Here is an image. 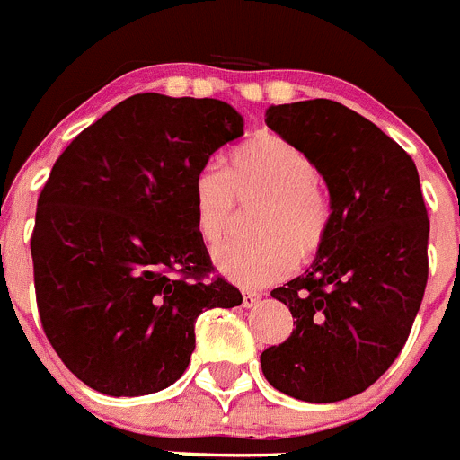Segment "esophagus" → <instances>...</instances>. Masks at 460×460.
Wrapping results in <instances>:
<instances>
[{"label":"esophagus","instance_id":"obj_1","mask_svg":"<svg viewBox=\"0 0 460 460\" xmlns=\"http://www.w3.org/2000/svg\"><path fill=\"white\" fill-rule=\"evenodd\" d=\"M243 306L245 308H252L254 304L259 302V299H261V293H257V290H243Z\"/></svg>","mask_w":460,"mask_h":460}]
</instances>
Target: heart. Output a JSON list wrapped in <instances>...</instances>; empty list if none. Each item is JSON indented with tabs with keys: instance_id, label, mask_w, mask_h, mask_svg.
<instances>
[{
	"instance_id": "obj_1",
	"label": "heart",
	"mask_w": 460,
	"mask_h": 460,
	"mask_svg": "<svg viewBox=\"0 0 460 460\" xmlns=\"http://www.w3.org/2000/svg\"><path fill=\"white\" fill-rule=\"evenodd\" d=\"M236 201L259 206L252 212L254 236L228 239L212 252L217 270L245 288H261L288 275L326 241L333 221L329 190L302 147L259 136L228 158V170L206 163L192 179L194 228L208 243L234 224Z\"/></svg>"
}]
</instances>
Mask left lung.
<instances>
[{"instance_id": "obj_1", "label": "left lung", "mask_w": 460, "mask_h": 460, "mask_svg": "<svg viewBox=\"0 0 460 460\" xmlns=\"http://www.w3.org/2000/svg\"><path fill=\"white\" fill-rule=\"evenodd\" d=\"M266 125L315 161L333 221L311 268L270 293L295 329L261 353V371L281 394L338 402L389 369L420 308L429 270L420 179L395 140L333 100L272 104Z\"/></svg>"}]
</instances>
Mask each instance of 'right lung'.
<instances>
[{"mask_svg":"<svg viewBox=\"0 0 460 460\" xmlns=\"http://www.w3.org/2000/svg\"><path fill=\"white\" fill-rule=\"evenodd\" d=\"M243 118L215 98L136 93L71 140L38 199L35 297L66 369L107 395L174 385L208 308L241 293L212 275L192 179Z\"/></svg>","mask_w":460,"mask_h":460,"instance_id":"add662e5","label":"right lung"}]
</instances>
